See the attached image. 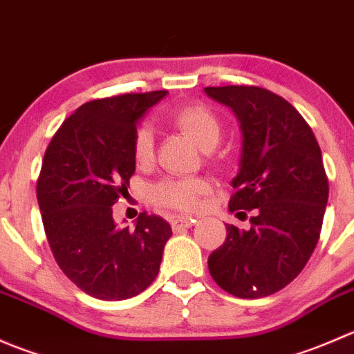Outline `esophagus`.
Here are the masks:
<instances>
[{
    "label": "esophagus",
    "instance_id": "1",
    "mask_svg": "<svg viewBox=\"0 0 354 354\" xmlns=\"http://www.w3.org/2000/svg\"><path fill=\"white\" fill-rule=\"evenodd\" d=\"M195 224V219L187 216H176L173 221H171V226H173L174 231H181V230H188Z\"/></svg>",
    "mask_w": 354,
    "mask_h": 354
}]
</instances>
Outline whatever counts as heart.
Instances as JSON below:
<instances>
[{
  "mask_svg": "<svg viewBox=\"0 0 354 354\" xmlns=\"http://www.w3.org/2000/svg\"><path fill=\"white\" fill-rule=\"evenodd\" d=\"M169 123L190 137L203 151H212L223 137L219 118L205 106H185L167 116ZM133 157L138 166H149L154 159V135L149 127H140L133 137ZM209 192V183L202 178L164 180L151 192L154 203L160 207L192 212L200 205V197Z\"/></svg>",
  "mask_w": 354,
  "mask_h": 354,
  "instance_id": "obj_1",
  "label": "heart"
}]
</instances>
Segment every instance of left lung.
<instances>
[{"label":"left lung","instance_id":"left-lung-1","mask_svg":"<svg viewBox=\"0 0 354 354\" xmlns=\"http://www.w3.org/2000/svg\"><path fill=\"white\" fill-rule=\"evenodd\" d=\"M203 92L240 123L230 210H255L250 230L227 224L226 241L209 257V272L230 295L263 298L301 272L319 241L329 198L322 152L312 128L281 95L248 85Z\"/></svg>","mask_w":354,"mask_h":354}]
</instances>
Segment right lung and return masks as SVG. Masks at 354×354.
I'll list each match as a JSON object with an SVG mask.
<instances>
[{
  "mask_svg": "<svg viewBox=\"0 0 354 354\" xmlns=\"http://www.w3.org/2000/svg\"><path fill=\"white\" fill-rule=\"evenodd\" d=\"M167 91L85 102L63 121L42 160L37 202L59 269L87 295L106 301L133 298L154 283L167 221L142 212L120 227L113 205L135 173L138 121Z\"/></svg>",
  "mask_w": 354,
  "mask_h": 354,
  "instance_id": "obj_1",
  "label": "right lung"
}]
</instances>
